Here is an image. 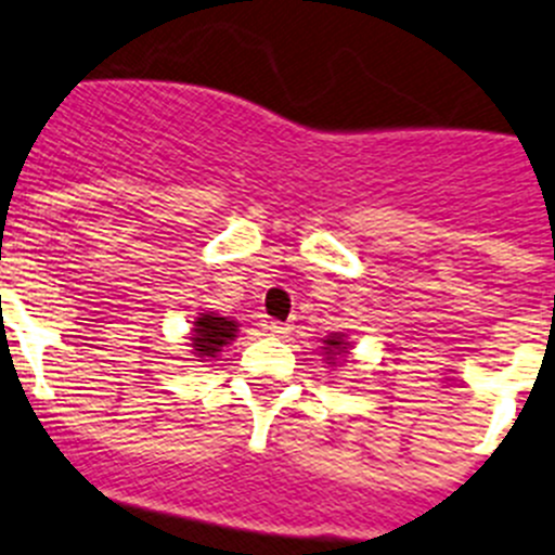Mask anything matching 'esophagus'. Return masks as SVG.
Returning a JSON list of instances; mask_svg holds the SVG:
<instances>
[{
	"label": "esophagus",
	"instance_id": "esophagus-1",
	"mask_svg": "<svg viewBox=\"0 0 555 555\" xmlns=\"http://www.w3.org/2000/svg\"><path fill=\"white\" fill-rule=\"evenodd\" d=\"M268 331H271L273 336H287L289 334V325L287 323H279V320H273V323L268 325Z\"/></svg>",
	"mask_w": 555,
	"mask_h": 555
}]
</instances>
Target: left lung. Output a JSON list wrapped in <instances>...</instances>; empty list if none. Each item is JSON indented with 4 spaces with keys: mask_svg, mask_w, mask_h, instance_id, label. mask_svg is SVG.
<instances>
[{
    "mask_svg": "<svg viewBox=\"0 0 555 555\" xmlns=\"http://www.w3.org/2000/svg\"><path fill=\"white\" fill-rule=\"evenodd\" d=\"M325 350L328 353H348V341H341V336H331V339H325Z\"/></svg>",
    "mask_w": 555,
    "mask_h": 555,
    "instance_id": "left-lung-1",
    "label": "left lung"
}]
</instances>
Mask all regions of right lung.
Masks as SVG:
<instances>
[{
    "instance_id": "1",
    "label": "right lung",
    "mask_w": 555,
    "mask_h": 555,
    "mask_svg": "<svg viewBox=\"0 0 555 555\" xmlns=\"http://www.w3.org/2000/svg\"><path fill=\"white\" fill-rule=\"evenodd\" d=\"M194 325L196 328H194V336H191V341H194L196 356H202V359H214L224 345H230V339L237 331L235 320L216 318L214 312L196 318Z\"/></svg>"
}]
</instances>
